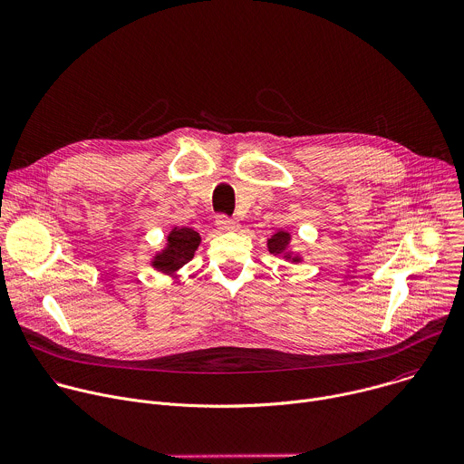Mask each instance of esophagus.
<instances>
[{
	"instance_id": "1",
	"label": "esophagus",
	"mask_w": 464,
	"mask_h": 464,
	"mask_svg": "<svg viewBox=\"0 0 464 464\" xmlns=\"http://www.w3.org/2000/svg\"><path fill=\"white\" fill-rule=\"evenodd\" d=\"M217 227H218V231L227 233V231H237V229L240 227V224H238V220H235V218L218 217V218H217Z\"/></svg>"
}]
</instances>
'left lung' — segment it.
<instances>
[{
  "mask_svg": "<svg viewBox=\"0 0 464 464\" xmlns=\"http://www.w3.org/2000/svg\"><path fill=\"white\" fill-rule=\"evenodd\" d=\"M268 251L276 256H283L294 264L303 262V256L292 249V235L288 231L279 229L274 237L268 238Z\"/></svg>",
  "mask_w": 464,
  "mask_h": 464,
  "instance_id": "left-lung-1",
  "label": "left lung"
}]
</instances>
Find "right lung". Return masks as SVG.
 Masks as SVG:
<instances>
[{
    "mask_svg": "<svg viewBox=\"0 0 464 464\" xmlns=\"http://www.w3.org/2000/svg\"><path fill=\"white\" fill-rule=\"evenodd\" d=\"M200 242L202 237L198 231L190 227H172L167 235V244L150 260L152 268L174 277L176 272L194 256Z\"/></svg>",
    "mask_w": 464,
    "mask_h": 464,
    "instance_id": "obj_1",
    "label": "right lung"
}]
</instances>
